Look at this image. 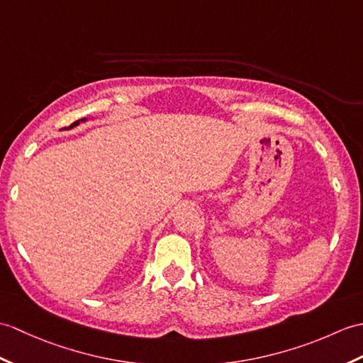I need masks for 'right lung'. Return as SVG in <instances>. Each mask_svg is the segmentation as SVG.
<instances>
[{
	"instance_id": "obj_1",
	"label": "right lung",
	"mask_w": 363,
	"mask_h": 363,
	"mask_svg": "<svg viewBox=\"0 0 363 363\" xmlns=\"http://www.w3.org/2000/svg\"><path fill=\"white\" fill-rule=\"evenodd\" d=\"M85 121H86V119H80V121H75V122H74V123H72V125L69 126V128H72V126H75V125H79L80 122H85Z\"/></svg>"
}]
</instances>
